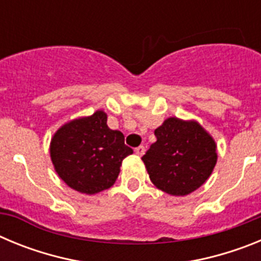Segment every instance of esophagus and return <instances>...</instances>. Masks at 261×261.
I'll list each match as a JSON object with an SVG mask.
<instances>
[{
  "label": "esophagus",
  "mask_w": 261,
  "mask_h": 261,
  "mask_svg": "<svg viewBox=\"0 0 261 261\" xmlns=\"http://www.w3.org/2000/svg\"><path fill=\"white\" fill-rule=\"evenodd\" d=\"M135 153L137 154V155H140V156L144 155V154H145V146H142V145H141V146H137L135 149Z\"/></svg>",
  "instance_id": "esophagus-1"
}]
</instances>
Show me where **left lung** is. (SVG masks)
<instances>
[{
    "mask_svg": "<svg viewBox=\"0 0 261 261\" xmlns=\"http://www.w3.org/2000/svg\"><path fill=\"white\" fill-rule=\"evenodd\" d=\"M154 135L156 141L142 161L159 190L186 196L211 176L217 162L216 144L201 125L170 117Z\"/></svg>",
    "mask_w": 261,
    "mask_h": 261,
    "instance_id": "8db88e82",
    "label": "left lung"
}]
</instances>
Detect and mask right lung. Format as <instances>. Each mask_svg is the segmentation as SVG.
<instances>
[{
	"label": "right lung",
	"mask_w": 261,
	"mask_h": 261,
	"mask_svg": "<svg viewBox=\"0 0 261 261\" xmlns=\"http://www.w3.org/2000/svg\"><path fill=\"white\" fill-rule=\"evenodd\" d=\"M132 153L123 133L108 128L103 111L65 124L50 142V158L59 176L86 195L110 188L123 159Z\"/></svg>",
	"instance_id": "obj_1"
}]
</instances>
